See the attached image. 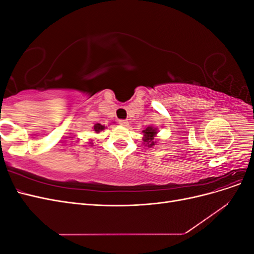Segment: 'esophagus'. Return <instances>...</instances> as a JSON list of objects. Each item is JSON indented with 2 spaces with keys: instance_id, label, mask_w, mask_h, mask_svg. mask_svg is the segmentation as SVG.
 <instances>
[{
  "instance_id": "esophagus-1",
  "label": "esophagus",
  "mask_w": 254,
  "mask_h": 254,
  "mask_svg": "<svg viewBox=\"0 0 254 254\" xmlns=\"http://www.w3.org/2000/svg\"><path fill=\"white\" fill-rule=\"evenodd\" d=\"M119 123H120V124H121L122 126H125V127H127V126L129 125L128 120H120Z\"/></svg>"
}]
</instances>
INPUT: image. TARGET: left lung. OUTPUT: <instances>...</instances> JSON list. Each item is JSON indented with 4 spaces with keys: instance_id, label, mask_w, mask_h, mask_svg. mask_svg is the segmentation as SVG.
I'll list each match as a JSON object with an SVG mask.
<instances>
[{
    "instance_id": "8db88e82",
    "label": "left lung",
    "mask_w": 254,
    "mask_h": 254,
    "mask_svg": "<svg viewBox=\"0 0 254 254\" xmlns=\"http://www.w3.org/2000/svg\"><path fill=\"white\" fill-rule=\"evenodd\" d=\"M144 132V137L143 140L144 142L148 145V147H151V146L155 145V135L157 134V130L152 127H147L145 130H143Z\"/></svg>"
}]
</instances>
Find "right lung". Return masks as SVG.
I'll use <instances>...</instances> for the list:
<instances>
[{"instance_id":"obj_1","label":"right lung","mask_w":254,"mask_h":254,"mask_svg":"<svg viewBox=\"0 0 254 254\" xmlns=\"http://www.w3.org/2000/svg\"><path fill=\"white\" fill-rule=\"evenodd\" d=\"M104 129H105V126H103L101 124H95L94 125V131L97 132V133L101 131V130H104Z\"/></svg>"}]
</instances>
